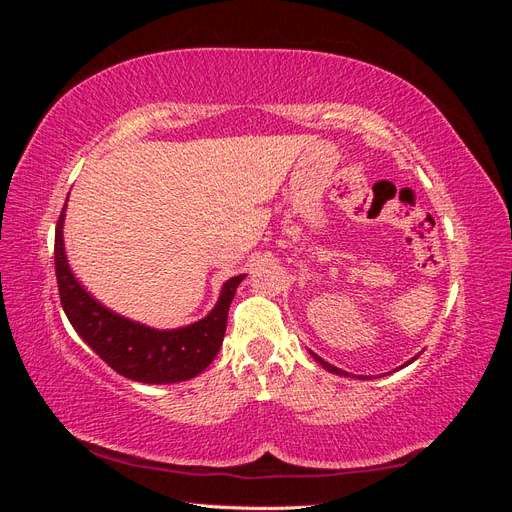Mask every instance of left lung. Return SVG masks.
<instances>
[{
    "label": "left lung",
    "mask_w": 512,
    "mask_h": 512,
    "mask_svg": "<svg viewBox=\"0 0 512 512\" xmlns=\"http://www.w3.org/2000/svg\"><path fill=\"white\" fill-rule=\"evenodd\" d=\"M309 354H312L314 356V361L316 363H320L324 369H327V371H331V374H337V376H348L350 378V374H348V371H344V369H339V367H335V365H331V363H327V361H324V359H320V356L318 354H314L312 350H309ZM418 359V354L416 356H412V359L408 361V363H404V365H401V367H406V365H410L412 361H416ZM359 378H367V376H359Z\"/></svg>",
    "instance_id": "1"
}]
</instances>
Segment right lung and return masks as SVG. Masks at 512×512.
Listing matches in <instances>:
<instances>
[{"label":"right lung","instance_id":"1","mask_svg":"<svg viewBox=\"0 0 512 512\" xmlns=\"http://www.w3.org/2000/svg\"><path fill=\"white\" fill-rule=\"evenodd\" d=\"M66 207L61 209L55 228V273L61 307L83 342L108 367L134 382H183L205 371L220 352L228 307L245 275H235L224 282L218 303L205 318L179 329L147 327L108 309L76 280L64 245Z\"/></svg>","mask_w":512,"mask_h":512}]
</instances>
